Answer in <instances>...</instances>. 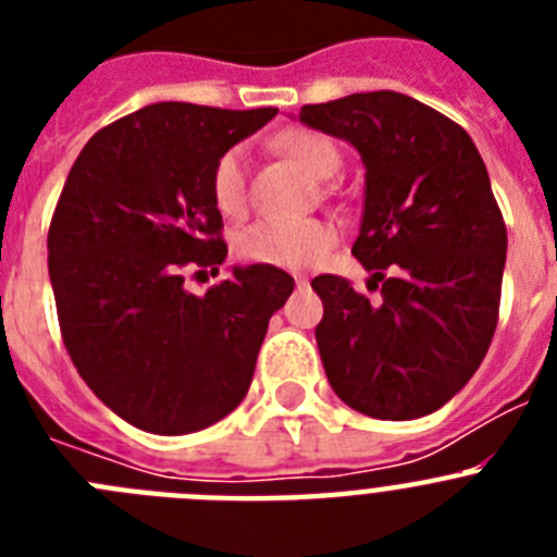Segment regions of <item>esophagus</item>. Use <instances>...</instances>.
I'll return each mask as SVG.
<instances>
[{
  "label": "esophagus",
  "mask_w": 557,
  "mask_h": 557,
  "mask_svg": "<svg viewBox=\"0 0 557 557\" xmlns=\"http://www.w3.org/2000/svg\"><path fill=\"white\" fill-rule=\"evenodd\" d=\"M295 284H298V287H307L309 278H307V275H295Z\"/></svg>",
  "instance_id": "esophagus-1"
}]
</instances>
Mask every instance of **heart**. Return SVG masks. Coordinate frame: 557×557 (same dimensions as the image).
<instances>
[{
  "label": "heart",
  "mask_w": 557,
  "mask_h": 557,
  "mask_svg": "<svg viewBox=\"0 0 557 557\" xmlns=\"http://www.w3.org/2000/svg\"><path fill=\"white\" fill-rule=\"evenodd\" d=\"M275 150L318 181L337 175L343 156L329 136L318 131H284L275 136ZM211 200L223 218H243L248 209V166L243 147H231L211 166ZM337 228L326 220H259L236 236V253L245 262L268 268H312L334 248Z\"/></svg>",
  "instance_id": "heart-1"
}]
</instances>
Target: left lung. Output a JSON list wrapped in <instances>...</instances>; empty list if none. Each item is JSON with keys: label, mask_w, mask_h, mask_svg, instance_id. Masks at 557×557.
Wrapping results in <instances>:
<instances>
[{"label": "left lung", "mask_w": 557, "mask_h": 557, "mask_svg": "<svg viewBox=\"0 0 557 557\" xmlns=\"http://www.w3.org/2000/svg\"><path fill=\"white\" fill-rule=\"evenodd\" d=\"M301 122L366 161V211L351 253L383 282L379 301L318 275L314 329L329 385L382 421L435 412L488 354L499 321L508 228L474 141L396 91L304 106Z\"/></svg>", "instance_id": "8db88e82"}]
</instances>
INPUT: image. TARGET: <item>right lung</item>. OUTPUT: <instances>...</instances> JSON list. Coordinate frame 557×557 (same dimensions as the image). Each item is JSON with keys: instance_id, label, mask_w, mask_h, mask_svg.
<instances>
[{"instance_id": "right-lung-1", "label": "right lung", "mask_w": 557, "mask_h": 557, "mask_svg": "<svg viewBox=\"0 0 557 557\" xmlns=\"http://www.w3.org/2000/svg\"><path fill=\"white\" fill-rule=\"evenodd\" d=\"M278 108L156 102L97 131L69 170L49 223V282L69 357L102 405L156 435L218 424L245 398L282 268H234L203 298L228 245L211 166Z\"/></svg>"}]
</instances>
